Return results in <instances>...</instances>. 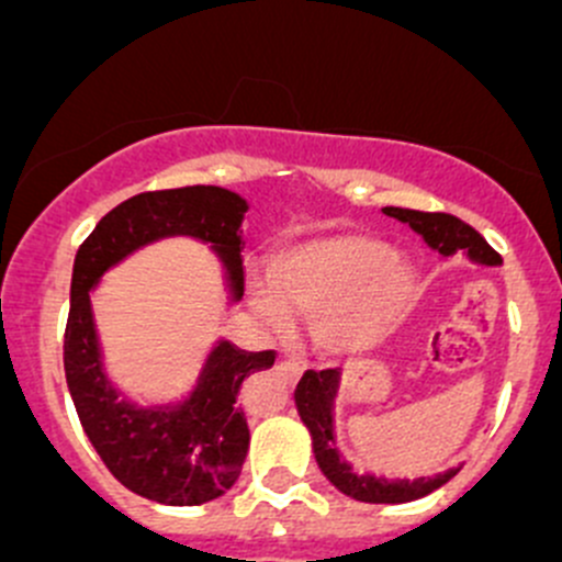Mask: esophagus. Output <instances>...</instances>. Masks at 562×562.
Masks as SVG:
<instances>
[{
  "label": "esophagus",
  "mask_w": 562,
  "mask_h": 562,
  "mask_svg": "<svg viewBox=\"0 0 562 562\" xmlns=\"http://www.w3.org/2000/svg\"><path fill=\"white\" fill-rule=\"evenodd\" d=\"M277 370H280V375L285 378L288 383H296L299 378H302V367H299L296 361H282V364L277 367Z\"/></svg>",
  "instance_id": "34e87169"
}]
</instances>
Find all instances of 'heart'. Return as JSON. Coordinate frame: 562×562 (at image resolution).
<instances>
[{
    "label": "heart",
    "mask_w": 562,
    "mask_h": 562,
    "mask_svg": "<svg viewBox=\"0 0 562 562\" xmlns=\"http://www.w3.org/2000/svg\"><path fill=\"white\" fill-rule=\"evenodd\" d=\"M269 288L258 307L271 323H285V310L310 315L317 348L364 353L411 313L418 274L375 236L331 234L280 249L269 260Z\"/></svg>",
    "instance_id": "heart-1"
}]
</instances>
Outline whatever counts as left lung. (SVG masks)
I'll return each mask as SVG.
<instances>
[{
    "label": "left lung",
    "instance_id": "left-lung-1",
    "mask_svg": "<svg viewBox=\"0 0 562 562\" xmlns=\"http://www.w3.org/2000/svg\"><path fill=\"white\" fill-rule=\"evenodd\" d=\"M383 214L411 225L429 247L443 258L464 252L470 260L481 266H501L503 258L484 241L479 231L470 228L462 220L443 212H416V209L386 206ZM339 394V372L337 370H307L299 381L296 411L302 416L304 427L313 435V451L317 468L323 470L328 481L337 486L342 495L361 503H411L418 497H427L429 492L440 490L446 481L459 473V468H449L435 475H418V479H386V475L356 473L350 462H345L334 438V400Z\"/></svg>",
    "mask_w": 562,
    "mask_h": 562
}]
</instances>
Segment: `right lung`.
Here are the masks:
<instances>
[{"mask_svg": "<svg viewBox=\"0 0 562 562\" xmlns=\"http://www.w3.org/2000/svg\"><path fill=\"white\" fill-rule=\"evenodd\" d=\"M245 212V198L223 187L140 192L100 220L72 263L65 375L78 418L105 468L130 492L162 506H201L236 484L249 449L247 418L236 400L249 375L271 370L274 350L249 353L220 339L187 400L144 407L108 381L89 293L135 249L190 236L214 249L231 302H241Z\"/></svg>", "mask_w": 562, "mask_h": 562, "instance_id": "1", "label": "right lung"}]
</instances>
